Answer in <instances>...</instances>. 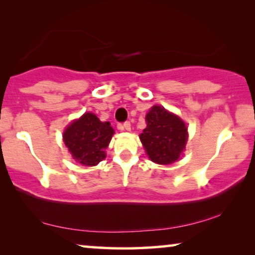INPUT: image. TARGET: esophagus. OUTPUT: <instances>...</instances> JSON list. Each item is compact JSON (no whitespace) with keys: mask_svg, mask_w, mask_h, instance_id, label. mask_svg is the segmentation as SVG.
I'll return each mask as SVG.
<instances>
[{"mask_svg":"<svg viewBox=\"0 0 255 255\" xmlns=\"http://www.w3.org/2000/svg\"><path fill=\"white\" fill-rule=\"evenodd\" d=\"M118 128H120V130H125V131H130L131 130V123L130 122H124L123 124H121L120 127H118Z\"/></svg>","mask_w":255,"mask_h":255,"instance_id":"obj_1","label":"esophagus"}]
</instances>
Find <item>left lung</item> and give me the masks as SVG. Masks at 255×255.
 I'll list each match as a JSON object with an SVG mask.
<instances>
[{"label": "left lung", "mask_w": 255, "mask_h": 255, "mask_svg": "<svg viewBox=\"0 0 255 255\" xmlns=\"http://www.w3.org/2000/svg\"><path fill=\"white\" fill-rule=\"evenodd\" d=\"M147 127L139 135L152 161L169 165L180 158L187 142V127L165 108L154 106L146 115Z\"/></svg>", "instance_id": "8db88e82"}]
</instances>
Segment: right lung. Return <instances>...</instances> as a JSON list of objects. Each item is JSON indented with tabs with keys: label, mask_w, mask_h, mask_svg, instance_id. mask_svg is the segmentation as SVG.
Returning a JSON list of instances; mask_svg holds the SVG:
<instances>
[{
	"label": "right lung",
	"mask_w": 255,
	"mask_h": 255,
	"mask_svg": "<svg viewBox=\"0 0 255 255\" xmlns=\"http://www.w3.org/2000/svg\"><path fill=\"white\" fill-rule=\"evenodd\" d=\"M109 122H101L95 115L87 113L73 122L64 132V141L76 161L83 166H95L106 158L114 134Z\"/></svg>",
	"instance_id": "1"
}]
</instances>
